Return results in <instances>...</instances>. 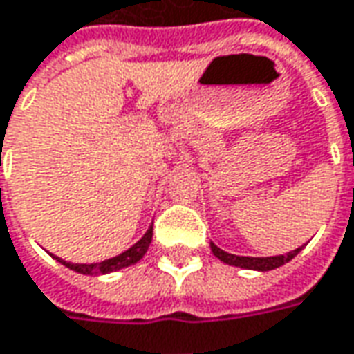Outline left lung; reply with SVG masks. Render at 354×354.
<instances>
[{
  "label": "left lung",
  "mask_w": 354,
  "mask_h": 354,
  "mask_svg": "<svg viewBox=\"0 0 354 354\" xmlns=\"http://www.w3.org/2000/svg\"><path fill=\"white\" fill-rule=\"evenodd\" d=\"M210 249L214 253L216 257L220 261H224L226 265H232V267H239V269H251V271H272L277 267H282L284 263H288L290 259H294L304 245L298 249H294L290 253H284V255H274V257H239V255H234V253H227L224 249H220L214 243H210Z\"/></svg>",
  "instance_id": "8db88e82"
}]
</instances>
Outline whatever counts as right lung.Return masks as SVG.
<instances>
[{
  "label": "right lung",
  "mask_w": 354,
  "mask_h": 354,
  "mask_svg": "<svg viewBox=\"0 0 354 354\" xmlns=\"http://www.w3.org/2000/svg\"><path fill=\"white\" fill-rule=\"evenodd\" d=\"M151 236H153V224L148 227V232L132 248L127 249L120 255H116V257L101 261V263H91V265H87V263H68V261L60 259V257H56V261H60L62 265H66L68 269H72L75 272H82V274H106V272L120 271L124 267H130V265L138 263L146 255L149 243H151Z\"/></svg>",
  "instance_id": "obj_1"
}]
</instances>
